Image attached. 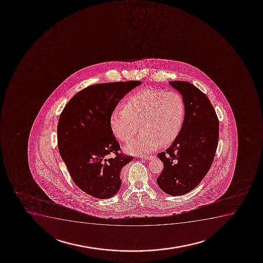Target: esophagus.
Listing matches in <instances>:
<instances>
[{"mask_svg":"<svg viewBox=\"0 0 263 263\" xmlns=\"http://www.w3.org/2000/svg\"><path fill=\"white\" fill-rule=\"evenodd\" d=\"M141 158H142V159H145V160H151V159L154 158V156H142Z\"/></svg>","mask_w":263,"mask_h":263,"instance_id":"obj_1","label":"esophagus"}]
</instances>
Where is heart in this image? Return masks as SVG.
Instances as JSON below:
<instances>
[{
  "label": "heart",
  "mask_w": 263,
  "mask_h": 263,
  "mask_svg": "<svg viewBox=\"0 0 263 263\" xmlns=\"http://www.w3.org/2000/svg\"><path fill=\"white\" fill-rule=\"evenodd\" d=\"M185 118V100L179 93L148 89L131 97L124 108L111 111L110 125L119 139L128 142L140 124L142 133L127 144L126 151L143 155L174 142L182 129Z\"/></svg>",
  "instance_id": "b5f03b06"
}]
</instances>
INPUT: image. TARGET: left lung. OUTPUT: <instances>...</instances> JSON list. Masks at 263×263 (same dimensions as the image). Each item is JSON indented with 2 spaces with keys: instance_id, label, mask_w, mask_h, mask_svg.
I'll use <instances>...</instances> for the list:
<instances>
[{
  "instance_id": "left-lung-1",
  "label": "left lung",
  "mask_w": 263,
  "mask_h": 263,
  "mask_svg": "<svg viewBox=\"0 0 263 263\" xmlns=\"http://www.w3.org/2000/svg\"><path fill=\"white\" fill-rule=\"evenodd\" d=\"M185 104V118L177 139L158 157L164 169L157 179L161 190L170 195L192 191L206 176L214 160L219 121L210 99L194 84L171 81Z\"/></svg>"
}]
</instances>
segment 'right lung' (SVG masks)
I'll use <instances>...</instances> for the list:
<instances>
[{
	"label": "right lung",
	"instance_id": "obj_1",
	"mask_svg": "<svg viewBox=\"0 0 263 263\" xmlns=\"http://www.w3.org/2000/svg\"><path fill=\"white\" fill-rule=\"evenodd\" d=\"M142 84L127 81L90 85L77 93L60 115L58 148L78 187L98 199H108L121 185L123 167L133 157L120 153L110 116L130 90ZM115 154V158L109 154Z\"/></svg>",
	"mask_w": 263,
	"mask_h": 263
}]
</instances>
